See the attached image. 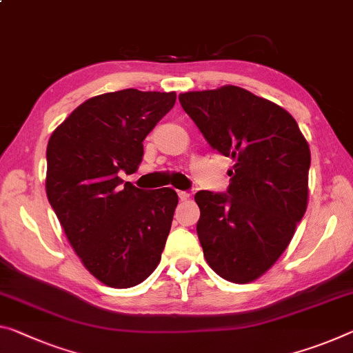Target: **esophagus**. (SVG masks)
Masks as SVG:
<instances>
[{"label":"esophagus","instance_id":"1","mask_svg":"<svg viewBox=\"0 0 353 353\" xmlns=\"http://www.w3.org/2000/svg\"><path fill=\"white\" fill-rule=\"evenodd\" d=\"M177 194H179V199H181V201H187L190 198V193L182 192V190H181V192H177Z\"/></svg>","mask_w":353,"mask_h":353}]
</instances>
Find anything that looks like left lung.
I'll return each mask as SVG.
<instances>
[{
  "mask_svg": "<svg viewBox=\"0 0 353 353\" xmlns=\"http://www.w3.org/2000/svg\"><path fill=\"white\" fill-rule=\"evenodd\" d=\"M212 149L234 160L226 193L194 194L207 264L251 283L288 248L307 205L311 152L286 110L239 86L179 96Z\"/></svg>",
  "mask_w": 353,
  "mask_h": 353,
  "instance_id": "8db88e82",
  "label": "left lung"
}]
</instances>
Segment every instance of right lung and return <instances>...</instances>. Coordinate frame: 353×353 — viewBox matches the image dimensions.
I'll list each match as a JSON object with an SVG mask.
<instances>
[{
  "mask_svg": "<svg viewBox=\"0 0 353 353\" xmlns=\"http://www.w3.org/2000/svg\"><path fill=\"white\" fill-rule=\"evenodd\" d=\"M176 92L122 89L86 100L52 133L46 188L75 253L110 288L143 283L161 259L177 193L122 181L143 160V141Z\"/></svg>",
  "mask_w": 353,
  "mask_h": 353,
  "instance_id": "1",
  "label": "right lung"
}]
</instances>
